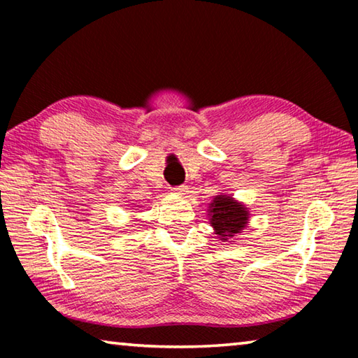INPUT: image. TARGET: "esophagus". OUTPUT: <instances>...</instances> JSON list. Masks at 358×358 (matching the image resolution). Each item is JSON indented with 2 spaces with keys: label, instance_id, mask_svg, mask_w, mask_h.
<instances>
[{
  "label": "esophagus",
  "instance_id": "esophagus-1",
  "mask_svg": "<svg viewBox=\"0 0 358 358\" xmlns=\"http://www.w3.org/2000/svg\"><path fill=\"white\" fill-rule=\"evenodd\" d=\"M173 194H175V196H186V194H187V187H186V186L173 187Z\"/></svg>",
  "mask_w": 358,
  "mask_h": 358
}]
</instances>
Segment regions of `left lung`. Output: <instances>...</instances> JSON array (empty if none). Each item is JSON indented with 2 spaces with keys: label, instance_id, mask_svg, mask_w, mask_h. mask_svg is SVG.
Instances as JSON below:
<instances>
[{
  "label": "left lung",
  "instance_id": "8db88e82",
  "mask_svg": "<svg viewBox=\"0 0 358 358\" xmlns=\"http://www.w3.org/2000/svg\"><path fill=\"white\" fill-rule=\"evenodd\" d=\"M208 220L221 241H232L250 221V210L229 194H217L208 205Z\"/></svg>",
  "mask_w": 358,
  "mask_h": 358
}]
</instances>
